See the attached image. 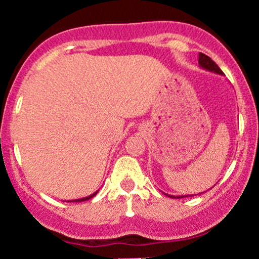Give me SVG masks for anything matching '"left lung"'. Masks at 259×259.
Returning a JSON list of instances; mask_svg holds the SVG:
<instances>
[{"label": "left lung", "instance_id": "left-lung-1", "mask_svg": "<svg viewBox=\"0 0 259 259\" xmlns=\"http://www.w3.org/2000/svg\"><path fill=\"white\" fill-rule=\"evenodd\" d=\"M198 63H199V66L202 67V68L206 69V71L209 72H213L216 73V74H221L223 75V72L220 69V67L216 65L215 62L212 61L211 59H210L209 56L205 55V54L203 53H199V60H198ZM204 193V192H203ZM165 194V193H164ZM165 196L170 197V198H184V197H188V196H170V194H165ZM191 196V194H190ZM192 197V196H191Z\"/></svg>", "mask_w": 259, "mask_h": 259}]
</instances>
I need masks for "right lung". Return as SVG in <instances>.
Returning a JSON list of instances; mask_svg holds the SVG:
<instances>
[{
    "instance_id": "obj_1",
    "label": "right lung",
    "mask_w": 259,
    "mask_h": 259,
    "mask_svg": "<svg viewBox=\"0 0 259 259\" xmlns=\"http://www.w3.org/2000/svg\"><path fill=\"white\" fill-rule=\"evenodd\" d=\"M98 192V191H97ZM97 192H95V193H92L91 196H89V197H85V198H80V199H74V200H68V202H84V200H89V199H91L92 197H95L96 194H97Z\"/></svg>"
}]
</instances>
